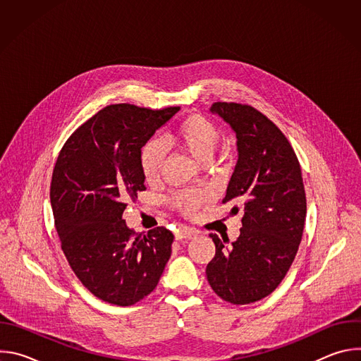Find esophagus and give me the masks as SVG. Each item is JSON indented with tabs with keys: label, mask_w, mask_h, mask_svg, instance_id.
<instances>
[{
	"label": "esophagus",
	"mask_w": 361,
	"mask_h": 361,
	"mask_svg": "<svg viewBox=\"0 0 361 361\" xmlns=\"http://www.w3.org/2000/svg\"><path fill=\"white\" fill-rule=\"evenodd\" d=\"M197 235V233L188 227H181L176 231V238L177 240H191Z\"/></svg>",
	"instance_id": "esophagus-1"
}]
</instances>
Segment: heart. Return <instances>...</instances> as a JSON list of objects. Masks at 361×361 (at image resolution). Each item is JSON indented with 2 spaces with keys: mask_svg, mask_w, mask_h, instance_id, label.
Returning a JSON list of instances; mask_svg holds the SVG:
<instances>
[{
  "mask_svg": "<svg viewBox=\"0 0 361 361\" xmlns=\"http://www.w3.org/2000/svg\"><path fill=\"white\" fill-rule=\"evenodd\" d=\"M220 141L219 128L200 114H190L181 120L169 134L166 142L173 145L197 161L198 164H209ZM166 151L157 141L147 142L141 149V171L148 183L156 181L163 170ZM174 204L184 214H194L202 204V197L198 194H178L174 197Z\"/></svg>",
  "mask_w": 361,
  "mask_h": 361,
  "instance_id": "1",
  "label": "heart"
}]
</instances>
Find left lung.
Segmentation results:
<instances>
[{"label": "left lung", "mask_w": 361, "mask_h": 361, "mask_svg": "<svg viewBox=\"0 0 361 361\" xmlns=\"http://www.w3.org/2000/svg\"><path fill=\"white\" fill-rule=\"evenodd\" d=\"M237 137L238 160L223 202L241 212L240 237L230 243L210 234L214 259L205 274L223 300L250 304L271 294L297 254L305 221L300 163L286 135L264 114L235 102H214Z\"/></svg>", "instance_id": "left-lung-1"}]
</instances>
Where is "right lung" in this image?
Returning <instances> with one entry per match:
<instances>
[{
    "label": "right lung",
    "mask_w": 361,
    "mask_h": 361,
    "mask_svg": "<svg viewBox=\"0 0 361 361\" xmlns=\"http://www.w3.org/2000/svg\"><path fill=\"white\" fill-rule=\"evenodd\" d=\"M178 111L109 106L71 134L57 159L49 200L61 248L80 281L102 301L142 300L170 259L171 231L134 233L123 213L126 201L145 190L141 148Z\"/></svg>",
    "instance_id": "right-lung-1"
}]
</instances>
